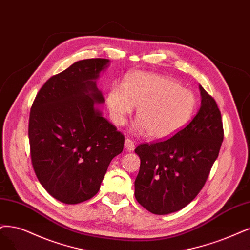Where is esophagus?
Listing matches in <instances>:
<instances>
[{
  "mask_svg": "<svg viewBox=\"0 0 250 250\" xmlns=\"http://www.w3.org/2000/svg\"><path fill=\"white\" fill-rule=\"evenodd\" d=\"M125 146L128 151H134L135 150V142L132 139H125Z\"/></svg>",
  "mask_w": 250,
  "mask_h": 250,
  "instance_id": "1",
  "label": "esophagus"
}]
</instances>
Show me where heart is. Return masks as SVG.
<instances>
[{
  "instance_id": "heart-1",
  "label": "heart",
  "mask_w": 250,
  "mask_h": 250,
  "mask_svg": "<svg viewBox=\"0 0 250 250\" xmlns=\"http://www.w3.org/2000/svg\"><path fill=\"white\" fill-rule=\"evenodd\" d=\"M113 123L123 126L137 109L132 132L163 140L187 125L197 108L193 92L168 76L136 71L127 74L122 88L112 85L106 97Z\"/></svg>"
}]
</instances>
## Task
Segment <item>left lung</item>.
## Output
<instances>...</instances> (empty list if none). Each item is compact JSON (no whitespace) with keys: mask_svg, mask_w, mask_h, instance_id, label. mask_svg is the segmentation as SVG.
Segmentation results:
<instances>
[{"mask_svg":"<svg viewBox=\"0 0 250 250\" xmlns=\"http://www.w3.org/2000/svg\"><path fill=\"white\" fill-rule=\"evenodd\" d=\"M201 107L182 130L165 141L140 144V170L135 180L138 203L153 214L181 210L195 199L209 176L224 140L215 100L199 86Z\"/></svg>","mask_w":250,"mask_h":250,"instance_id":"8db88e82","label":"left lung"}]
</instances>
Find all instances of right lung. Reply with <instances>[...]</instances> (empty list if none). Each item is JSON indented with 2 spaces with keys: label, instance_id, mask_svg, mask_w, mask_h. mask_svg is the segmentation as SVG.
I'll list each match as a JSON object with an SVG mask.
<instances>
[{
  "label": "right lung",
  "instance_id": "obj_1",
  "mask_svg": "<svg viewBox=\"0 0 250 250\" xmlns=\"http://www.w3.org/2000/svg\"><path fill=\"white\" fill-rule=\"evenodd\" d=\"M109 60L74 62L41 87L31 108L29 139L36 176L50 196L64 204L91 199L125 136L103 117L97 87Z\"/></svg>",
  "mask_w": 250,
  "mask_h": 250
}]
</instances>
